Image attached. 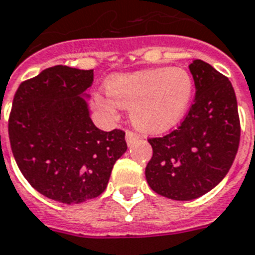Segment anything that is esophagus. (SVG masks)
Wrapping results in <instances>:
<instances>
[{
	"label": "esophagus",
	"instance_id": "34e87169",
	"mask_svg": "<svg viewBox=\"0 0 255 255\" xmlns=\"http://www.w3.org/2000/svg\"><path fill=\"white\" fill-rule=\"evenodd\" d=\"M137 139H139L138 133L131 131V130H128V131H126V142H128V145H131V143L134 142V141H137Z\"/></svg>",
	"mask_w": 255,
	"mask_h": 255
}]
</instances>
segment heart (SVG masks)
<instances>
[{"mask_svg":"<svg viewBox=\"0 0 255 255\" xmlns=\"http://www.w3.org/2000/svg\"><path fill=\"white\" fill-rule=\"evenodd\" d=\"M193 80L183 68H156L116 75L107 80V95L97 94L94 103L107 117L117 107L130 109L133 125L143 131H161L183 117L192 98Z\"/></svg>","mask_w":255,"mask_h":255,"instance_id":"1","label":"heart"}]
</instances>
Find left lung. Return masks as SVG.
I'll return each instance as SVG.
<instances>
[{"mask_svg": "<svg viewBox=\"0 0 255 255\" xmlns=\"http://www.w3.org/2000/svg\"><path fill=\"white\" fill-rule=\"evenodd\" d=\"M195 101L175 130L149 138L153 156L145 168L149 187L173 200H192L211 191L233 165L241 122L233 84L208 63L193 60Z\"/></svg>", "mask_w": 255, "mask_h": 255, "instance_id": "1", "label": "left lung"}]
</instances>
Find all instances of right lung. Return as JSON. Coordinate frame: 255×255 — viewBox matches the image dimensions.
I'll list each match as a JSON object with an SVG mask.
<instances>
[{
	"instance_id": "right-lung-1",
	"label": "right lung",
	"mask_w": 255,
	"mask_h": 255,
	"mask_svg": "<svg viewBox=\"0 0 255 255\" xmlns=\"http://www.w3.org/2000/svg\"><path fill=\"white\" fill-rule=\"evenodd\" d=\"M94 70L49 67L18 86L7 128L14 160L44 196L78 204L106 189L116 161L128 149L125 131L94 125L80 95Z\"/></svg>"
}]
</instances>
